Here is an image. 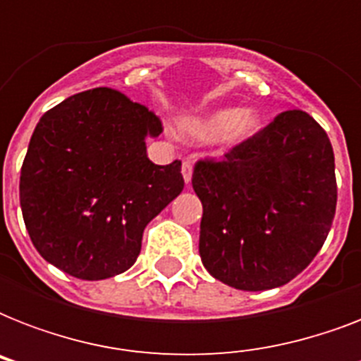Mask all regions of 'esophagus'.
Segmentation results:
<instances>
[{
	"label": "esophagus",
	"instance_id": "1",
	"mask_svg": "<svg viewBox=\"0 0 361 361\" xmlns=\"http://www.w3.org/2000/svg\"><path fill=\"white\" fill-rule=\"evenodd\" d=\"M181 174H183V180H185V183H191V178H192L191 161H183V164H181Z\"/></svg>",
	"mask_w": 361,
	"mask_h": 361
}]
</instances>
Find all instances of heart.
Instances as JSON below:
<instances>
[{
  "label": "heart",
  "mask_w": 361,
  "mask_h": 361,
  "mask_svg": "<svg viewBox=\"0 0 361 361\" xmlns=\"http://www.w3.org/2000/svg\"><path fill=\"white\" fill-rule=\"evenodd\" d=\"M258 129V116L252 110L219 109L212 114L187 121L185 133L197 140H208L221 133L223 140L228 146H236L240 142L251 138Z\"/></svg>",
  "instance_id": "obj_1"
}]
</instances>
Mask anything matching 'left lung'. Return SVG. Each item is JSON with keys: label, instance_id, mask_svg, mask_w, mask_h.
Returning <instances> with one entry per match:
<instances>
[{"label": "left lung", "instance_id": "left-lung-1", "mask_svg": "<svg viewBox=\"0 0 361 361\" xmlns=\"http://www.w3.org/2000/svg\"><path fill=\"white\" fill-rule=\"evenodd\" d=\"M192 189L204 208V268L240 290L286 285L317 257L336 215L330 138L307 112L286 110L219 161H197Z\"/></svg>", "mask_w": 361, "mask_h": 361}]
</instances>
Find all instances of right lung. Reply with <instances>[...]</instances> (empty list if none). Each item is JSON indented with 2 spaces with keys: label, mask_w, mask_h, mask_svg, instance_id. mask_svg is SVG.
<instances>
[{
  "label": "right lung",
  "mask_w": 361,
  "mask_h": 361,
  "mask_svg": "<svg viewBox=\"0 0 361 361\" xmlns=\"http://www.w3.org/2000/svg\"><path fill=\"white\" fill-rule=\"evenodd\" d=\"M161 133L159 116L112 87L76 93L42 116L22 163L20 206L44 260L84 281L136 262L146 225L185 185L181 161L147 159L144 138Z\"/></svg>",
  "instance_id": "1"
}]
</instances>
